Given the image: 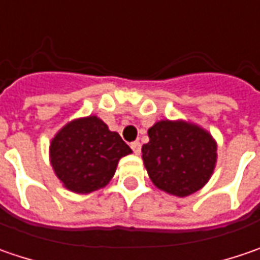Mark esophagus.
<instances>
[{
	"label": "esophagus",
	"instance_id": "1",
	"mask_svg": "<svg viewBox=\"0 0 260 260\" xmlns=\"http://www.w3.org/2000/svg\"><path fill=\"white\" fill-rule=\"evenodd\" d=\"M131 148H132V151H134L135 154H137V155H138V154L141 152V144H140L138 141H134L132 144H131Z\"/></svg>",
	"mask_w": 260,
	"mask_h": 260
}]
</instances>
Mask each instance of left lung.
Instances as JSON below:
<instances>
[{"label": "left lung", "mask_w": 260, "mask_h": 260, "mask_svg": "<svg viewBox=\"0 0 260 260\" xmlns=\"http://www.w3.org/2000/svg\"><path fill=\"white\" fill-rule=\"evenodd\" d=\"M142 161L151 182L169 195L185 198L205 186L217 164V141L186 120H158L148 129Z\"/></svg>", "instance_id": "8db88e82"}]
</instances>
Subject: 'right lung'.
Segmentation results:
<instances>
[{"instance_id":"right-lung-1","label":"right lung","mask_w":260,"mask_h":260,"mask_svg":"<svg viewBox=\"0 0 260 260\" xmlns=\"http://www.w3.org/2000/svg\"><path fill=\"white\" fill-rule=\"evenodd\" d=\"M132 150L118 132L90 115L74 119L55 134L49 161L62 186L74 193H91L113 177L119 160Z\"/></svg>"}]
</instances>
